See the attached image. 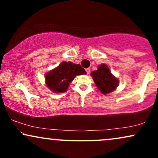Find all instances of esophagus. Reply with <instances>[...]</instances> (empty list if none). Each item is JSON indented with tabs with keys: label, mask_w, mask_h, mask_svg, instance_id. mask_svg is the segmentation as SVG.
Segmentation results:
<instances>
[{
	"label": "esophagus",
	"mask_w": 158,
	"mask_h": 158,
	"mask_svg": "<svg viewBox=\"0 0 158 158\" xmlns=\"http://www.w3.org/2000/svg\"><path fill=\"white\" fill-rule=\"evenodd\" d=\"M85 70H86L87 74H89L90 73V68H86V69H85Z\"/></svg>",
	"instance_id": "34e87169"
}]
</instances>
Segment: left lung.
Here are the masks:
<instances>
[{"instance_id": "8db88e82", "label": "left lung", "mask_w": 158, "mask_h": 158, "mask_svg": "<svg viewBox=\"0 0 158 158\" xmlns=\"http://www.w3.org/2000/svg\"><path fill=\"white\" fill-rule=\"evenodd\" d=\"M97 88L103 94L113 92L119 85V80L110 72L109 68L106 64L98 66L97 70L90 73Z\"/></svg>"}]
</instances>
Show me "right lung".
<instances>
[{"instance_id": "obj_1", "label": "right lung", "mask_w": 158, "mask_h": 158, "mask_svg": "<svg viewBox=\"0 0 158 158\" xmlns=\"http://www.w3.org/2000/svg\"><path fill=\"white\" fill-rule=\"evenodd\" d=\"M83 74H86V71L80 64L62 61L56 68L45 73V83L54 93H64L75 77Z\"/></svg>"}]
</instances>
